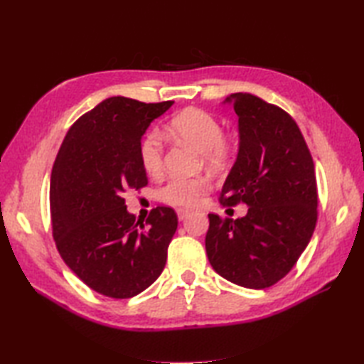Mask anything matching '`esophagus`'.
Masks as SVG:
<instances>
[{"mask_svg":"<svg viewBox=\"0 0 364 364\" xmlns=\"http://www.w3.org/2000/svg\"><path fill=\"white\" fill-rule=\"evenodd\" d=\"M176 215H178V219H180V220H184L189 215V211L188 210H183V208H178Z\"/></svg>","mask_w":364,"mask_h":364,"instance_id":"obj_1","label":"esophagus"}]
</instances>
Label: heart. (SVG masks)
<instances>
[{
    "instance_id": "1",
    "label": "heart",
    "mask_w": 364,
    "mask_h": 364,
    "mask_svg": "<svg viewBox=\"0 0 364 364\" xmlns=\"http://www.w3.org/2000/svg\"><path fill=\"white\" fill-rule=\"evenodd\" d=\"M168 131L176 139L186 142L202 153L208 166L220 170L233 156L235 145L228 136H223L220 122L211 112L189 107L176 114L168 123ZM139 159L146 173L156 175L162 168V141L156 131L146 133L139 144ZM210 189V180L205 176H172L162 184L158 196L162 202L176 206H194L198 198Z\"/></svg>"
}]
</instances>
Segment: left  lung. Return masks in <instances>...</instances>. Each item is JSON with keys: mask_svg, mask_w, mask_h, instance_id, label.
Wrapping results in <instances>:
<instances>
[{"mask_svg": "<svg viewBox=\"0 0 364 364\" xmlns=\"http://www.w3.org/2000/svg\"><path fill=\"white\" fill-rule=\"evenodd\" d=\"M239 149L220 203H244V218L208 214L205 245L225 280L264 289L289 272L306 249L318 220L314 162L297 123L282 107L250 94H231Z\"/></svg>", "mask_w": 364, "mask_h": 364, "instance_id": "1", "label": "left lung"}]
</instances>
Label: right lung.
Listing matches in <instances>:
<instances>
[{"instance_id":"obj_1","label":"right lung","mask_w":364,"mask_h":364,"mask_svg":"<svg viewBox=\"0 0 364 364\" xmlns=\"http://www.w3.org/2000/svg\"><path fill=\"white\" fill-rule=\"evenodd\" d=\"M172 105L106 98L73 123L54 161V241L76 277L103 296L134 297L166 266L178 225L175 211L158 206L145 225H139L127 210L123 192L149 183L139 144L150 123Z\"/></svg>"}]
</instances>
